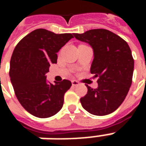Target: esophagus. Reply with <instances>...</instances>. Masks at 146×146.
<instances>
[{"label": "esophagus", "mask_w": 146, "mask_h": 146, "mask_svg": "<svg viewBox=\"0 0 146 146\" xmlns=\"http://www.w3.org/2000/svg\"><path fill=\"white\" fill-rule=\"evenodd\" d=\"M79 84V82L77 81V80H72V85L73 86H77Z\"/></svg>", "instance_id": "esophagus-1"}]
</instances>
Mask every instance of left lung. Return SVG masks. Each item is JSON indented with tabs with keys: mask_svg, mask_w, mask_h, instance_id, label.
Wrapping results in <instances>:
<instances>
[{
	"mask_svg": "<svg viewBox=\"0 0 146 146\" xmlns=\"http://www.w3.org/2000/svg\"><path fill=\"white\" fill-rule=\"evenodd\" d=\"M75 38L87 42L94 51L91 73L98 77V88L88 85L80 98L83 108L96 116L112 113L122 104L132 83L134 58L127 43L110 30L95 29L74 33Z\"/></svg>",
	"mask_w": 146,
	"mask_h": 146,
	"instance_id": "obj_1",
	"label": "left lung"
}]
</instances>
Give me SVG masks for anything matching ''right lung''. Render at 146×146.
Returning <instances> with one entry per match:
<instances>
[{
  "label": "right lung",
  "instance_id": "obj_1",
  "mask_svg": "<svg viewBox=\"0 0 146 146\" xmlns=\"http://www.w3.org/2000/svg\"><path fill=\"white\" fill-rule=\"evenodd\" d=\"M71 33L57 34L37 29L27 34L15 46L9 76L23 107L33 116L48 118L63 106L64 95L72 83L68 80L52 84L46 80L51 63H57V52L70 39Z\"/></svg>",
  "mask_w": 146,
  "mask_h": 146
}]
</instances>
